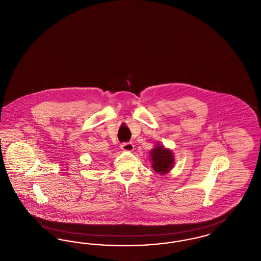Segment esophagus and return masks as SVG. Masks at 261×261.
Here are the masks:
<instances>
[{
  "instance_id": "esophagus-1",
  "label": "esophagus",
  "mask_w": 261,
  "mask_h": 261,
  "mask_svg": "<svg viewBox=\"0 0 261 261\" xmlns=\"http://www.w3.org/2000/svg\"><path fill=\"white\" fill-rule=\"evenodd\" d=\"M121 149L124 151H133L134 149V145L132 143H123L121 144Z\"/></svg>"
}]
</instances>
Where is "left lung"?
Listing matches in <instances>:
<instances>
[{"label": "left lung", "instance_id": "left-lung-1", "mask_svg": "<svg viewBox=\"0 0 261 261\" xmlns=\"http://www.w3.org/2000/svg\"><path fill=\"white\" fill-rule=\"evenodd\" d=\"M149 161L154 172L160 175L168 173L174 167L173 151L158 143L149 151Z\"/></svg>", "mask_w": 261, "mask_h": 261}]
</instances>
